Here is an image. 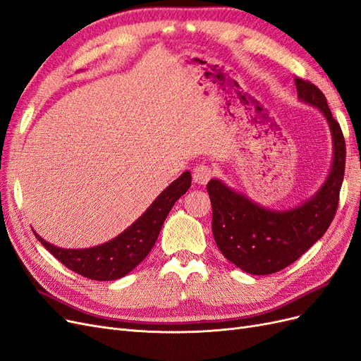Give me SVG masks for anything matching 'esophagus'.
Segmentation results:
<instances>
[{
	"label": "esophagus",
	"instance_id": "1",
	"mask_svg": "<svg viewBox=\"0 0 361 361\" xmlns=\"http://www.w3.org/2000/svg\"><path fill=\"white\" fill-rule=\"evenodd\" d=\"M212 169L209 166H206V164H197V166L192 169V179L199 185H206L212 178Z\"/></svg>",
	"mask_w": 361,
	"mask_h": 361
}]
</instances>
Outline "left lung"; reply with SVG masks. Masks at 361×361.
<instances>
[{
    "label": "left lung",
    "mask_w": 361,
    "mask_h": 361,
    "mask_svg": "<svg viewBox=\"0 0 361 361\" xmlns=\"http://www.w3.org/2000/svg\"><path fill=\"white\" fill-rule=\"evenodd\" d=\"M295 85L300 99L319 108L331 130L334 157L329 178L319 191L289 211H272L253 203L218 179L206 185L212 204L216 247L227 260L248 274H274L293 264L322 238L337 211L346 158L341 125L334 120L318 87L298 76Z\"/></svg>",
    "instance_id": "obj_1"
}]
</instances>
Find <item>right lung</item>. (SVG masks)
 <instances>
[{"label": "right lung", "instance_id": "obj_1", "mask_svg": "<svg viewBox=\"0 0 361 361\" xmlns=\"http://www.w3.org/2000/svg\"><path fill=\"white\" fill-rule=\"evenodd\" d=\"M190 187L191 173L183 171L158 195L155 202L134 224H130L123 233L102 245L68 250L47 243L36 232L35 235L54 257L76 274L99 281L117 280L126 276L140 262L145 260L152 247L155 245L161 227L173 204L178 202L180 195L188 191Z\"/></svg>", "mask_w": 361, "mask_h": 361}]
</instances>
